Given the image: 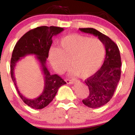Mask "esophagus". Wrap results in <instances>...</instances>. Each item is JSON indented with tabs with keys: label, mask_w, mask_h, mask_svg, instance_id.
Returning <instances> with one entry per match:
<instances>
[{
	"label": "esophagus",
	"mask_w": 135,
	"mask_h": 135,
	"mask_svg": "<svg viewBox=\"0 0 135 135\" xmlns=\"http://www.w3.org/2000/svg\"><path fill=\"white\" fill-rule=\"evenodd\" d=\"M65 81H66V83L67 84H74V82H75L74 80H69V79H66Z\"/></svg>",
	"instance_id": "esophagus-1"
}]
</instances>
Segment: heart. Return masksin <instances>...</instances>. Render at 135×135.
<instances>
[{
  "label": "heart",
  "mask_w": 135,
  "mask_h": 135,
  "mask_svg": "<svg viewBox=\"0 0 135 135\" xmlns=\"http://www.w3.org/2000/svg\"><path fill=\"white\" fill-rule=\"evenodd\" d=\"M105 55V46L100 39L74 34L61 38L59 49L49 50V60L58 74L68 69L70 61L71 74L85 79L100 69Z\"/></svg>",
  "instance_id": "heart-1"
}]
</instances>
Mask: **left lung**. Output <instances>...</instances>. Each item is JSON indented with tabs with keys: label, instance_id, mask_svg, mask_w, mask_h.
I'll return each mask as SVG.
<instances>
[{
	"label": "left lung",
	"instance_id": "8db88e82",
	"mask_svg": "<svg viewBox=\"0 0 135 135\" xmlns=\"http://www.w3.org/2000/svg\"><path fill=\"white\" fill-rule=\"evenodd\" d=\"M81 32L98 37L104 44L106 55L101 69L85 80L89 95L83 103L89 108H98L107 103L112 98L121 74V59L117 45L108 37L93 28H79Z\"/></svg>",
	"mask_w": 135,
	"mask_h": 135
}]
</instances>
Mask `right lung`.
Instances as JSON below:
<instances>
[{"label":"right lung","instance_id":"1","mask_svg":"<svg viewBox=\"0 0 135 135\" xmlns=\"http://www.w3.org/2000/svg\"><path fill=\"white\" fill-rule=\"evenodd\" d=\"M63 30V28L53 26L37 27L23 35L14 47L11 60V76L21 100L35 109H42L47 106L54 99L59 88L66 84V82L57 74H50L46 66V59L48 58L49 49L52 42V37ZM29 54L36 56L45 77V88L43 93L39 97L34 99H27L19 92L14 77L16 63L21 57Z\"/></svg>","mask_w":135,"mask_h":135}]
</instances>
